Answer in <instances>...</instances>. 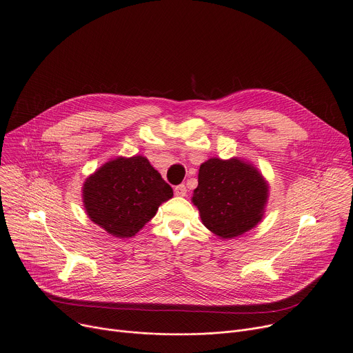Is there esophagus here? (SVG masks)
<instances>
[{"instance_id": "34e87169", "label": "esophagus", "mask_w": 353, "mask_h": 353, "mask_svg": "<svg viewBox=\"0 0 353 353\" xmlns=\"http://www.w3.org/2000/svg\"><path fill=\"white\" fill-rule=\"evenodd\" d=\"M174 194L179 197H184L187 194V188L184 184H179L174 187Z\"/></svg>"}]
</instances>
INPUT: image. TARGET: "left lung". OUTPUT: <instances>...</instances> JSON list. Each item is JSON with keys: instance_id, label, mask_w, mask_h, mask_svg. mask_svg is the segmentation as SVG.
Here are the masks:
<instances>
[{"instance_id": "8db88e82", "label": "left lung", "mask_w": 353, "mask_h": 353, "mask_svg": "<svg viewBox=\"0 0 353 353\" xmlns=\"http://www.w3.org/2000/svg\"><path fill=\"white\" fill-rule=\"evenodd\" d=\"M268 184L239 159H210L200 166L193 203L204 225L221 238H234L262 219Z\"/></svg>"}]
</instances>
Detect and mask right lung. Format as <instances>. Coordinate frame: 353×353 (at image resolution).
Wrapping results in <instances>:
<instances>
[{"mask_svg": "<svg viewBox=\"0 0 353 353\" xmlns=\"http://www.w3.org/2000/svg\"><path fill=\"white\" fill-rule=\"evenodd\" d=\"M172 197L173 188L143 156L111 160L83 187L87 215L117 238L134 236Z\"/></svg>", "mask_w": 353, "mask_h": 353, "instance_id": "obj_1", "label": "right lung"}]
</instances>
